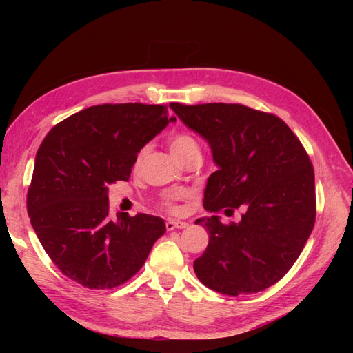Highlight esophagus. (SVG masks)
<instances>
[{
  "label": "esophagus",
  "instance_id": "1",
  "mask_svg": "<svg viewBox=\"0 0 353 353\" xmlns=\"http://www.w3.org/2000/svg\"><path fill=\"white\" fill-rule=\"evenodd\" d=\"M165 226H167V230H174V229H186L190 224L181 220H168L165 223Z\"/></svg>",
  "mask_w": 353,
  "mask_h": 353
}]
</instances>
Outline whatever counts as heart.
<instances>
[{"mask_svg":"<svg viewBox=\"0 0 353 353\" xmlns=\"http://www.w3.org/2000/svg\"><path fill=\"white\" fill-rule=\"evenodd\" d=\"M170 147H171V152L174 154L179 161H183L186 157L191 156V154H196L200 153V147H199V142L196 141V138L191 137L190 133H179L176 137H172L171 142H170ZM147 153V148H142L139 150V153L137 154V159H134V168H138L142 159H144V156ZM190 196V191L188 190H176V191H171L168 192L167 196H165L161 200V206L163 209H167V211H176V201L185 199Z\"/></svg>","mask_w":353,"mask_h":353,"instance_id":"obj_1","label":"heart"}]
</instances>
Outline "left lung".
<instances>
[{"mask_svg": "<svg viewBox=\"0 0 353 353\" xmlns=\"http://www.w3.org/2000/svg\"><path fill=\"white\" fill-rule=\"evenodd\" d=\"M182 121L203 137L219 170L208 179L196 224L209 244L194 261L200 282L221 294L264 291L288 273L316 223V183L310 156L279 117L243 104L171 103ZM236 207L238 223L216 215Z\"/></svg>", "mask_w": 353, "mask_h": 353, "instance_id": "8db88e82", "label": "left lung"}]
</instances>
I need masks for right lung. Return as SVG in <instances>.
I'll return each instance as SVG.
<instances>
[{"instance_id": "1", "label": "right lung", "mask_w": 353, "mask_h": 353, "mask_svg": "<svg viewBox=\"0 0 353 353\" xmlns=\"http://www.w3.org/2000/svg\"><path fill=\"white\" fill-rule=\"evenodd\" d=\"M163 104H99L56 124L36 153L27 211L51 261L91 290L115 288L137 274L156 239L159 216H109L108 186L127 182L139 150L163 130Z\"/></svg>"}]
</instances>
